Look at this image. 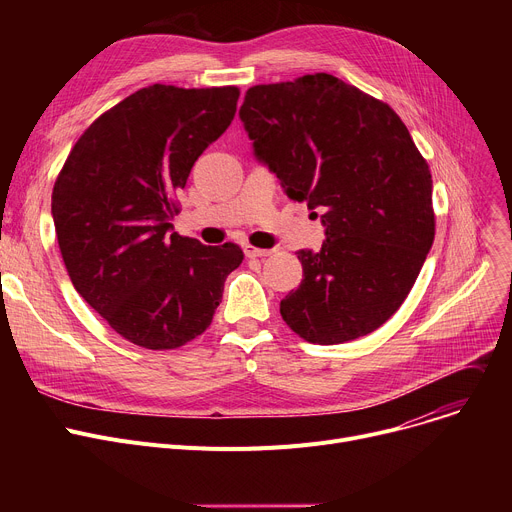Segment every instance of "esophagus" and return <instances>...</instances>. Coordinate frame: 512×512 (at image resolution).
<instances>
[{"mask_svg": "<svg viewBox=\"0 0 512 512\" xmlns=\"http://www.w3.org/2000/svg\"><path fill=\"white\" fill-rule=\"evenodd\" d=\"M274 251L272 249H259V247H253V245H245V255L251 257V259H257V257H270Z\"/></svg>", "mask_w": 512, "mask_h": 512, "instance_id": "34e87169", "label": "esophagus"}]
</instances>
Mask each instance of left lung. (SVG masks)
Instances as JSON below:
<instances>
[{
    "label": "left lung",
    "mask_w": 512,
    "mask_h": 512,
    "mask_svg": "<svg viewBox=\"0 0 512 512\" xmlns=\"http://www.w3.org/2000/svg\"><path fill=\"white\" fill-rule=\"evenodd\" d=\"M238 114L286 195L324 211L326 242L297 253L305 278L282 299V319L313 344L378 330L405 303L436 234L432 174L405 122L326 72L255 85Z\"/></svg>",
    "instance_id": "1"
}]
</instances>
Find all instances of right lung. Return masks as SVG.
Segmentation results:
<instances>
[{"label":"right lung","mask_w":512,"mask_h":512,"mask_svg":"<svg viewBox=\"0 0 512 512\" xmlns=\"http://www.w3.org/2000/svg\"><path fill=\"white\" fill-rule=\"evenodd\" d=\"M238 95V87L139 89L80 134L53 184V224L76 292L149 351L201 336L245 259L234 242L207 247L170 232L176 193L234 120Z\"/></svg>","instance_id":"1"}]
</instances>
